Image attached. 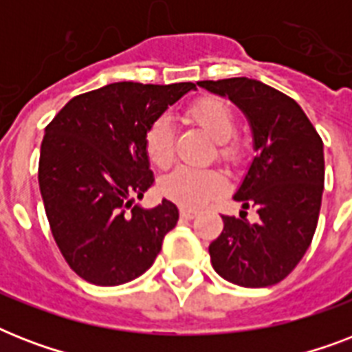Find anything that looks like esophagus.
I'll return each mask as SVG.
<instances>
[{"label": "esophagus", "mask_w": 352, "mask_h": 352, "mask_svg": "<svg viewBox=\"0 0 352 352\" xmlns=\"http://www.w3.org/2000/svg\"><path fill=\"white\" fill-rule=\"evenodd\" d=\"M181 217L182 219H193V217H197V210H190V208H181Z\"/></svg>", "instance_id": "obj_1"}]
</instances>
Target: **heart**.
<instances>
[{"instance_id": "obj_1", "label": "heart", "mask_w": 352, "mask_h": 352, "mask_svg": "<svg viewBox=\"0 0 352 352\" xmlns=\"http://www.w3.org/2000/svg\"><path fill=\"white\" fill-rule=\"evenodd\" d=\"M184 117L219 142L217 151L221 159L234 162L239 157V144L230 138L235 131V117L226 102L214 96L199 98L188 107ZM144 149L155 168L166 170L173 164V129L168 118L159 117L149 124L144 135ZM225 188V177L217 171H193L184 168L173 171L160 182V192L166 197L188 208H201Z\"/></svg>"}]
</instances>
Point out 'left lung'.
<instances>
[{
  "instance_id": "obj_1",
  "label": "left lung",
  "mask_w": 352,
  "mask_h": 352,
  "mask_svg": "<svg viewBox=\"0 0 352 352\" xmlns=\"http://www.w3.org/2000/svg\"><path fill=\"white\" fill-rule=\"evenodd\" d=\"M199 85L241 107L256 148L234 199L256 208L259 219L221 215L225 228L208 248L212 265L230 283L270 287L294 270L316 232L325 181L322 137L298 102L263 82L243 76Z\"/></svg>"
}]
</instances>
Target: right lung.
<instances>
[{"mask_svg":"<svg viewBox=\"0 0 352 352\" xmlns=\"http://www.w3.org/2000/svg\"><path fill=\"white\" fill-rule=\"evenodd\" d=\"M190 89L117 82L71 98L45 127L38 181L52 237L80 278L115 287L144 274L177 225L170 201L133 206L153 184L144 135Z\"/></svg>","mask_w":352,"mask_h":352,"instance_id":"right-lung-1","label":"right lung"}]
</instances>
